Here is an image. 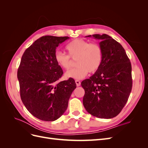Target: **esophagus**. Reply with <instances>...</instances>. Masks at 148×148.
Instances as JSON below:
<instances>
[{"instance_id":"1","label":"esophagus","mask_w":148,"mask_h":148,"mask_svg":"<svg viewBox=\"0 0 148 148\" xmlns=\"http://www.w3.org/2000/svg\"><path fill=\"white\" fill-rule=\"evenodd\" d=\"M75 83H76V84H77V86H79L80 84H81V82H80V81H79V80H78V79L75 80Z\"/></svg>"}]
</instances>
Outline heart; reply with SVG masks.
Masks as SVG:
<instances>
[{
	"instance_id": "obj_1",
	"label": "heart",
	"mask_w": 148,
	"mask_h": 148,
	"mask_svg": "<svg viewBox=\"0 0 148 148\" xmlns=\"http://www.w3.org/2000/svg\"><path fill=\"white\" fill-rule=\"evenodd\" d=\"M68 55L60 51L56 52L55 60L61 68L68 69L71 65V59H77L76 68L65 73L66 78L82 79L89 73H95L99 69L102 61V50L97 43H90L77 39L70 42L65 47Z\"/></svg>"
}]
</instances>
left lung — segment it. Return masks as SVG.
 <instances>
[{
	"instance_id": "obj_1",
	"label": "left lung",
	"mask_w": 148,
	"mask_h": 148,
	"mask_svg": "<svg viewBox=\"0 0 148 148\" xmlns=\"http://www.w3.org/2000/svg\"><path fill=\"white\" fill-rule=\"evenodd\" d=\"M92 36L101 40L102 61L96 73L81 83L85 91L83 106L93 116L112 119L122 111L130 95L132 65L122 46L110 36Z\"/></svg>"
}]
</instances>
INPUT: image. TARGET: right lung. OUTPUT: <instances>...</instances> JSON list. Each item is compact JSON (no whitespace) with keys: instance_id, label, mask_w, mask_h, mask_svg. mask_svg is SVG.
Wrapping results in <instances>:
<instances>
[{"instance_id":"right-lung-1","label":"right lung","mask_w":148,"mask_h":148,"mask_svg":"<svg viewBox=\"0 0 148 148\" xmlns=\"http://www.w3.org/2000/svg\"><path fill=\"white\" fill-rule=\"evenodd\" d=\"M69 37L44 36L26 49L18 69L20 96L34 117L54 121L68 107L71 93L77 87L75 80L58 82L63 75L55 60L56 49Z\"/></svg>"}]
</instances>
